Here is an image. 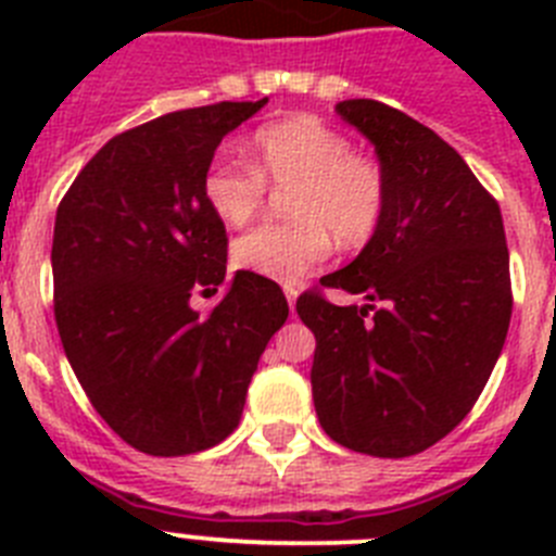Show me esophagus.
<instances>
[{
  "instance_id": "esophagus-1",
  "label": "esophagus",
  "mask_w": 556,
  "mask_h": 556,
  "mask_svg": "<svg viewBox=\"0 0 556 556\" xmlns=\"http://www.w3.org/2000/svg\"><path fill=\"white\" fill-rule=\"evenodd\" d=\"M283 294H287L289 308H294V301H298V289H294L292 283H287V287H283Z\"/></svg>"
}]
</instances>
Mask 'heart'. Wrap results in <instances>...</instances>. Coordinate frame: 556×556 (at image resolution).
Returning <instances> with one entry per match:
<instances>
[{
	"label": "heart",
	"mask_w": 556,
	"mask_h": 556,
	"mask_svg": "<svg viewBox=\"0 0 556 556\" xmlns=\"http://www.w3.org/2000/svg\"><path fill=\"white\" fill-rule=\"evenodd\" d=\"M248 166L217 159L203 175V200L230 228L262 214L269 189H289L292 223L239 236L233 264L273 281H298L339 244L370 242L387 211L384 169L353 152L351 139L312 113L264 125L250 136Z\"/></svg>",
	"instance_id": "heart-1"
}]
</instances>
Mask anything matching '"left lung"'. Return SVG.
<instances>
[{
	"label": "left lung",
	"mask_w": 556,
	"mask_h": 556,
	"mask_svg": "<svg viewBox=\"0 0 556 556\" xmlns=\"http://www.w3.org/2000/svg\"><path fill=\"white\" fill-rule=\"evenodd\" d=\"M337 113L376 147L387 211L365 250L320 278L365 306L298 298L317 339L314 409L333 443L397 459L454 431L488 384L513 317L507 236L493 194L431 127L378 100Z\"/></svg>",
	"instance_id": "8db88e82"
}]
</instances>
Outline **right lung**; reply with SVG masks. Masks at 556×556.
<instances>
[{
  "mask_svg": "<svg viewBox=\"0 0 556 556\" xmlns=\"http://www.w3.org/2000/svg\"><path fill=\"white\" fill-rule=\"evenodd\" d=\"M267 105L186 108L113 136L68 186L52 239L55 323L88 401L141 454L223 443L269 337L281 287L239 269L200 314L191 292L225 283L228 236L203 200L223 136Z\"/></svg>",
  "mask_w": 556,
  "mask_h": 556,
  "instance_id": "add662e5",
  "label": "right lung"
}]
</instances>
